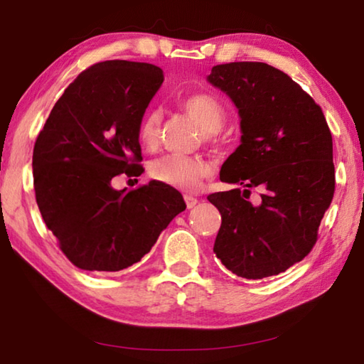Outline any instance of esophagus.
Masks as SVG:
<instances>
[{
    "instance_id": "obj_1",
    "label": "esophagus",
    "mask_w": 364,
    "mask_h": 364,
    "mask_svg": "<svg viewBox=\"0 0 364 364\" xmlns=\"http://www.w3.org/2000/svg\"><path fill=\"white\" fill-rule=\"evenodd\" d=\"M184 202H186V207H188V208H193L199 200H197V197H194V196L184 194Z\"/></svg>"
}]
</instances>
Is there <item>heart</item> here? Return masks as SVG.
<instances>
[{
  "mask_svg": "<svg viewBox=\"0 0 364 364\" xmlns=\"http://www.w3.org/2000/svg\"><path fill=\"white\" fill-rule=\"evenodd\" d=\"M181 107L202 130L205 141L212 144L223 143V134L220 128L226 120V109L220 100L210 93H194L184 97ZM160 122L162 115L157 109H151L143 115L138 127V141L146 149H154L160 139ZM210 164L202 157L180 156V154H165L154 159L149 165V175L152 180L165 184V186L194 191L199 188L204 178L210 175Z\"/></svg>",
  "mask_w": 364,
  "mask_h": 364,
  "instance_id": "obj_1",
  "label": "heart"
}]
</instances>
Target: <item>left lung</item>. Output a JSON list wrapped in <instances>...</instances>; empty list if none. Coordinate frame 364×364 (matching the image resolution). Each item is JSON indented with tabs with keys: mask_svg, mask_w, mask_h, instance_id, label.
<instances>
[{
	"mask_svg": "<svg viewBox=\"0 0 364 364\" xmlns=\"http://www.w3.org/2000/svg\"><path fill=\"white\" fill-rule=\"evenodd\" d=\"M208 82L241 115V146L220 180L239 188L207 197L221 226L213 252L245 279L279 274L310 254L336 189L332 134L321 107L279 69L264 63L212 67ZM262 191L255 203L250 194Z\"/></svg>",
	"mask_w": 364,
	"mask_h": 364,
	"instance_id": "1",
	"label": "left lung"
}]
</instances>
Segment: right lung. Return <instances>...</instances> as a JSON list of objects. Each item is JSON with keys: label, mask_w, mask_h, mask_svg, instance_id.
<instances>
[{"label": "right lung", "mask_w": 364, "mask_h": 364, "mask_svg": "<svg viewBox=\"0 0 364 364\" xmlns=\"http://www.w3.org/2000/svg\"><path fill=\"white\" fill-rule=\"evenodd\" d=\"M162 82L164 70L154 64H93L67 86L35 141L36 204L80 269L132 267L186 208L181 193L159 181L132 191L110 184L144 171L138 127Z\"/></svg>", "instance_id": "1"}]
</instances>
